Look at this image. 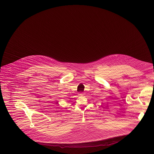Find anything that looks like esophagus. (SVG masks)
Instances as JSON below:
<instances>
[{"label": "esophagus", "instance_id": "34e87169", "mask_svg": "<svg viewBox=\"0 0 154 154\" xmlns=\"http://www.w3.org/2000/svg\"><path fill=\"white\" fill-rule=\"evenodd\" d=\"M79 94V96H82V95H84V93H81L78 94Z\"/></svg>", "mask_w": 154, "mask_h": 154}]
</instances>
